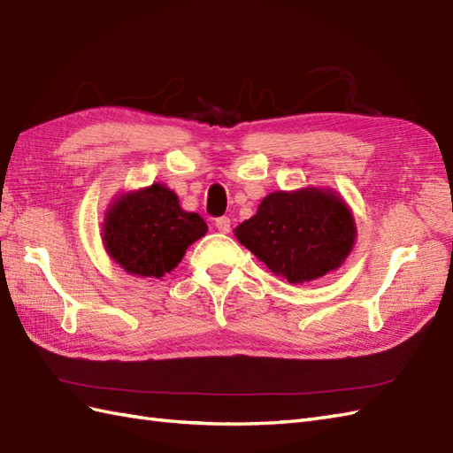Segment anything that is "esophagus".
Listing matches in <instances>:
<instances>
[{"instance_id": "esophagus-1", "label": "esophagus", "mask_w": 453, "mask_h": 453, "mask_svg": "<svg viewBox=\"0 0 453 453\" xmlns=\"http://www.w3.org/2000/svg\"><path fill=\"white\" fill-rule=\"evenodd\" d=\"M215 226L219 232H223V234H226V232H230V219L228 217H219L215 221Z\"/></svg>"}]
</instances>
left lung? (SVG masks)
<instances>
[{"label": "left lung", "instance_id": "left-lung-1", "mask_svg": "<svg viewBox=\"0 0 453 453\" xmlns=\"http://www.w3.org/2000/svg\"><path fill=\"white\" fill-rule=\"evenodd\" d=\"M234 236L276 276L303 284L345 263L357 225L337 192L309 187L268 194Z\"/></svg>", "mask_w": 453, "mask_h": 453}]
</instances>
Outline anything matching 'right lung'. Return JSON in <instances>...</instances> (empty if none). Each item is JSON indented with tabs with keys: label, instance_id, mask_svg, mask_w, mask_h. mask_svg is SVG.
Masks as SVG:
<instances>
[{
	"label": "right lung",
	"instance_id": "right-lung-1",
	"mask_svg": "<svg viewBox=\"0 0 453 453\" xmlns=\"http://www.w3.org/2000/svg\"><path fill=\"white\" fill-rule=\"evenodd\" d=\"M207 232L198 213H188L162 182L133 190L110 205L103 223L108 255L126 273L162 278L182 261L188 246Z\"/></svg>",
	"mask_w": 453,
	"mask_h": 453
}]
</instances>
